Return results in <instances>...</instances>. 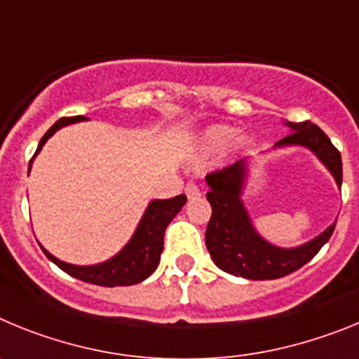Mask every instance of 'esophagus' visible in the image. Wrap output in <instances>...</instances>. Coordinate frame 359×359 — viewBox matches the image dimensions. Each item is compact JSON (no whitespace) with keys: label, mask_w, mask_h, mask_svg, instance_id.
<instances>
[{"label":"esophagus","mask_w":359,"mask_h":359,"mask_svg":"<svg viewBox=\"0 0 359 359\" xmlns=\"http://www.w3.org/2000/svg\"><path fill=\"white\" fill-rule=\"evenodd\" d=\"M185 194L189 199H196L201 196V190H199V187L196 185L194 182H190V183H187V187H185Z\"/></svg>","instance_id":"1"}]
</instances>
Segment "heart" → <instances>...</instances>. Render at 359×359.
I'll return each mask as SVG.
<instances>
[{"mask_svg":"<svg viewBox=\"0 0 359 359\" xmlns=\"http://www.w3.org/2000/svg\"><path fill=\"white\" fill-rule=\"evenodd\" d=\"M231 138V129L224 128V126H219V128H212L207 133V140L210 147H219V145L226 144ZM236 145H239V140H236Z\"/></svg>","mask_w":359,"mask_h":359,"instance_id":"obj_1","label":"heart"}]
</instances>
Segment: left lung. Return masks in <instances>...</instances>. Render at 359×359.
I'll use <instances>...</instances> for the list:
<instances>
[{
  "label": "left lung",
  "instance_id": "1",
  "mask_svg": "<svg viewBox=\"0 0 359 359\" xmlns=\"http://www.w3.org/2000/svg\"><path fill=\"white\" fill-rule=\"evenodd\" d=\"M293 131L277 145H304L327 165L336 183L341 187V154L329 136L311 122H287ZM246 177L243 161L215 170L207 176L210 185L207 199L212 207L205 243L210 257L223 271L250 280H271L293 273L313 259L334 231V224L298 248L284 250L271 246L253 230L241 201V190Z\"/></svg>",
  "mask_w": 359,
  "mask_h": 359
}]
</instances>
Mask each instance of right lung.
I'll list each match as a JSON object with an SVG mask.
<instances>
[{
    "mask_svg": "<svg viewBox=\"0 0 359 359\" xmlns=\"http://www.w3.org/2000/svg\"><path fill=\"white\" fill-rule=\"evenodd\" d=\"M84 116H62L61 120H57L48 131L44 133L41 138L39 145H37V152L44 145V142L48 140L50 136L61 129L66 123L81 122ZM34 154V156H36ZM34 160V158H32ZM30 160V163H32ZM30 170V165H28ZM187 203V196H176L170 199H158L149 205L147 212L142 217L140 224L136 228L135 236L129 241L128 246L115 255L111 261L102 262L97 266H73L66 264V262L59 261L53 255H50L46 250L43 248L44 255L48 257L53 264H57L62 271H66L72 277L79 278V280L90 282V284H97V286L115 287V286H133L138 282L145 280L149 275L158 268L160 264V257L163 252V236L165 228L169 226V223L176 217V214L182 210V207Z\"/></svg>",
    "mask_w": 359,
    "mask_h": 359,
    "instance_id": "obj_1",
    "label": "right lung"
}]
</instances>
